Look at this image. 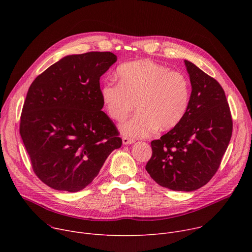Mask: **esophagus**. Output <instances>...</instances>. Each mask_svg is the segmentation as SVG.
Segmentation results:
<instances>
[{"mask_svg": "<svg viewBox=\"0 0 252 252\" xmlns=\"http://www.w3.org/2000/svg\"><path fill=\"white\" fill-rule=\"evenodd\" d=\"M134 141L133 138H130L128 136H123V142L124 145H130V143H132Z\"/></svg>", "mask_w": 252, "mask_h": 252, "instance_id": "34e87169", "label": "esophagus"}]
</instances>
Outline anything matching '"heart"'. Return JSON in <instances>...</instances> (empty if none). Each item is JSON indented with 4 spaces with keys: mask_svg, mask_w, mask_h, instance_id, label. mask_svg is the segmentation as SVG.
<instances>
[{
    "mask_svg": "<svg viewBox=\"0 0 252 252\" xmlns=\"http://www.w3.org/2000/svg\"><path fill=\"white\" fill-rule=\"evenodd\" d=\"M119 82L106 81L100 90L105 112L122 123L133 111L137 114L124 124L121 130L131 137H146L157 128L166 131L185 118L190 100V84L182 71L152 61L122 64Z\"/></svg>",
    "mask_w": 252,
    "mask_h": 252,
    "instance_id": "obj_1",
    "label": "heart"
}]
</instances>
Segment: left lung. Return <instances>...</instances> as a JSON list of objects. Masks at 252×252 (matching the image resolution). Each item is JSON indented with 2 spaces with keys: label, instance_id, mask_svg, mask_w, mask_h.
Segmentation results:
<instances>
[{
  "label": "left lung",
  "instance_id": "1",
  "mask_svg": "<svg viewBox=\"0 0 252 252\" xmlns=\"http://www.w3.org/2000/svg\"><path fill=\"white\" fill-rule=\"evenodd\" d=\"M191 83L188 112L177 126L151 142L146 169L159 186L192 191L205 186L220 168L232 134V119L220 83L185 61Z\"/></svg>",
  "mask_w": 252,
  "mask_h": 252
}]
</instances>
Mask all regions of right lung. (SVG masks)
<instances>
[{"mask_svg": "<svg viewBox=\"0 0 252 252\" xmlns=\"http://www.w3.org/2000/svg\"><path fill=\"white\" fill-rule=\"evenodd\" d=\"M117 61L111 52L66 56L29 88L20 133L32 168L57 190L76 192L98 174L123 140L104 114L99 79Z\"/></svg>", "mask_w": 252, "mask_h": 252, "instance_id": "right-lung-1", "label": "right lung"}]
</instances>
